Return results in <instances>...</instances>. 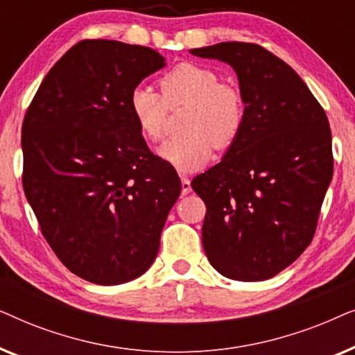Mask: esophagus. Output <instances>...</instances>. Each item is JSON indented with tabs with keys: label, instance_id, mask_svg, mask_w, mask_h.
Wrapping results in <instances>:
<instances>
[{
	"label": "esophagus",
	"instance_id": "esophagus-1",
	"mask_svg": "<svg viewBox=\"0 0 355 355\" xmlns=\"http://www.w3.org/2000/svg\"><path fill=\"white\" fill-rule=\"evenodd\" d=\"M181 186H182V196H187V193H191L192 187H191V181H189V178L181 176Z\"/></svg>",
	"mask_w": 355,
	"mask_h": 355
}]
</instances>
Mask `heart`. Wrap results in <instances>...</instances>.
Instances as JSON below:
<instances>
[{
  "instance_id": "b5f03b06",
  "label": "heart",
  "mask_w": 355,
  "mask_h": 355,
  "mask_svg": "<svg viewBox=\"0 0 355 355\" xmlns=\"http://www.w3.org/2000/svg\"><path fill=\"white\" fill-rule=\"evenodd\" d=\"M162 94L140 84L129 95V113L148 142L166 130L168 108L189 103L184 119L187 134L166 140L158 148L164 162L191 173L210 162L213 148H227L239 137L245 121V101L237 87L221 82L211 67L181 62L159 79Z\"/></svg>"
}]
</instances>
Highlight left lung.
<instances>
[{
	"instance_id": "obj_1",
	"label": "left lung",
	"mask_w": 355,
	"mask_h": 355,
	"mask_svg": "<svg viewBox=\"0 0 355 355\" xmlns=\"http://www.w3.org/2000/svg\"><path fill=\"white\" fill-rule=\"evenodd\" d=\"M191 53L227 62L245 101L239 137L192 179L207 205L203 249L226 278L270 279L313 239L333 178L328 118L297 72L263 46L223 42Z\"/></svg>"
}]
</instances>
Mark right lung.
Listing matches in <instances>:
<instances>
[{"mask_svg": "<svg viewBox=\"0 0 355 355\" xmlns=\"http://www.w3.org/2000/svg\"><path fill=\"white\" fill-rule=\"evenodd\" d=\"M164 66L152 48L82 40L51 67L24 118V192L58 259L90 283L144 275L181 193L129 113L134 87Z\"/></svg>", "mask_w": 355, "mask_h": 355, "instance_id": "obj_1", "label": "right lung"}]
</instances>
